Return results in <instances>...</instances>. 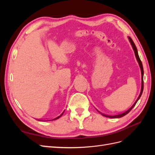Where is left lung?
Here are the masks:
<instances>
[{"label": "left lung", "mask_w": 155, "mask_h": 155, "mask_svg": "<svg viewBox=\"0 0 155 155\" xmlns=\"http://www.w3.org/2000/svg\"><path fill=\"white\" fill-rule=\"evenodd\" d=\"M128 39H129V41H130V43L131 45H132V47H133V50H134V54H135V56H136V58H137V61L138 62L139 66H140V70H141V74H142V87H141V91H140V95H139L138 97L137 98V100H136V101L134 102V104L133 105V106L131 107L130 108H129V109L127 110V111L123 112V113L120 114H117V115H114V116H109V115H107V114H102V113H101V112H100V113L101 114L102 116L107 117V118H121V117H123V116H124L125 115L129 113V112L131 110V109H132L135 106V105L137 104V101H138V100L140 99V97H141V96H142V92H143V66H142V63L141 60H140V58H139L137 48V47H136V46H135V45H134V43L133 41L132 40V39H131L130 37H128Z\"/></svg>", "instance_id": "left-lung-1"}]
</instances>
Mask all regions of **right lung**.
Returning <instances> with one entry per match:
<instances>
[{
    "instance_id": "add662e5",
    "label": "right lung",
    "mask_w": 155,
    "mask_h": 155,
    "mask_svg": "<svg viewBox=\"0 0 155 155\" xmlns=\"http://www.w3.org/2000/svg\"><path fill=\"white\" fill-rule=\"evenodd\" d=\"M64 111H63V113H62L61 114L60 116H59L58 117H57V118H54V119H53V120H43V121H51H51H53V120H58V118H60V117H61V116H62V115L63 114V113H64ZM40 121H41V120H40ZM42 121H43V120H42Z\"/></svg>"
}]
</instances>
